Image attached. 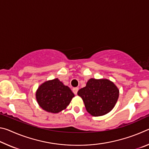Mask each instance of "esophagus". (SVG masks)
<instances>
[{
	"label": "esophagus",
	"instance_id": "1",
	"mask_svg": "<svg viewBox=\"0 0 149 149\" xmlns=\"http://www.w3.org/2000/svg\"><path fill=\"white\" fill-rule=\"evenodd\" d=\"M78 90H79V88H78V87H75V88H74V89H72L73 92H74V93L75 95H77V93Z\"/></svg>",
	"mask_w": 149,
	"mask_h": 149
}]
</instances>
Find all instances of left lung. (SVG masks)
<instances>
[{
  "label": "left lung",
  "mask_w": 149,
  "mask_h": 149,
  "mask_svg": "<svg viewBox=\"0 0 149 149\" xmlns=\"http://www.w3.org/2000/svg\"><path fill=\"white\" fill-rule=\"evenodd\" d=\"M119 92L116 85L109 79L91 78L86 86L78 91L77 95L81 97L91 115L100 116L114 108L119 97Z\"/></svg>",
  "instance_id": "left-lung-1"
}]
</instances>
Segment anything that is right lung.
<instances>
[{"label":"right lung","mask_w":149,"mask_h":149,"mask_svg":"<svg viewBox=\"0 0 149 149\" xmlns=\"http://www.w3.org/2000/svg\"><path fill=\"white\" fill-rule=\"evenodd\" d=\"M74 96L70 87L64 85L58 78L42 83L35 93L39 107L53 114L65 110Z\"/></svg>","instance_id":"add662e5"}]
</instances>
